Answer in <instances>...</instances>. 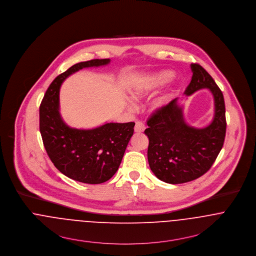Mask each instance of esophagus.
<instances>
[{
    "label": "esophagus",
    "mask_w": 256,
    "mask_h": 256,
    "mask_svg": "<svg viewBox=\"0 0 256 256\" xmlns=\"http://www.w3.org/2000/svg\"><path fill=\"white\" fill-rule=\"evenodd\" d=\"M145 130V124L142 122H136V126H134V132L138 134H142Z\"/></svg>",
    "instance_id": "esophagus-1"
}]
</instances>
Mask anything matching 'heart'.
I'll use <instances>...</instances> for the list:
<instances>
[{"instance_id": "b5f03b06", "label": "heart", "mask_w": 256, "mask_h": 256, "mask_svg": "<svg viewBox=\"0 0 256 256\" xmlns=\"http://www.w3.org/2000/svg\"><path fill=\"white\" fill-rule=\"evenodd\" d=\"M174 78V74L172 72H162L156 74H153L146 80H144L142 82L138 84L132 90V96L136 100H142L144 97H146L149 93L153 92L155 89L161 87V86L168 84ZM168 103V97H160L157 99L154 104V109H162L165 107ZM132 107V106H130Z\"/></svg>"}]
</instances>
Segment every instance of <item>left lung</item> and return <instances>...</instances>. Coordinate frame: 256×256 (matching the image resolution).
I'll list each match as a JSON object with an SVG mask.
<instances>
[{
  "mask_svg": "<svg viewBox=\"0 0 256 256\" xmlns=\"http://www.w3.org/2000/svg\"><path fill=\"white\" fill-rule=\"evenodd\" d=\"M192 78L184 94L208 88L214 97V118L203 128L190 126L178 104V98L158 109L147 120L144 134L149 138L147 157L150 169L161 180L178 184L196 180L211 168L226 136L224 96L212 76L198 64H190Z\"/></svg>",
  "mask_w": 256,
  "mask_h": 256,
  "instance_id": "1",
  "label": "left lung"
}]
</instances>
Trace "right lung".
<instances>
[{
    "label": "right lung",
    "mask_w": 256,
    "mask_h": 256,
    "mask_svg": "<svg viewBox=\"0 0 256 256\" xmlns=\"http://www.w3.org/2000/svg\"><path fill=\"white\" fill-rule=\"evenodd\" d=\"M109 62L110 58H96L74 64L53 80L39 108V128L49 158L68 178L90 184L105 182L116 174L136 124L107 122L92 130L70 128L60 114L58 92L70 74Z\"/></svg>",
    "instance_id": "obj_1"
}]
</instances>
